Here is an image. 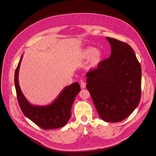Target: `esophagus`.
<instances>
[{
	"label": "esophagus",
	"instance_id": "34e87169",
	"mask_svg": "<svg viewBox=\"0 0 156 156\" xmlns=\"http://www.w3.org/2000/svg\"><path fill=\"white\" fill-rule=\"evenodd\" d=\"M80 87H81V88L82 89H84V88H85V87H86V83L84 82H81V83H80Z\"/></svg>",
	"mask_w": 156,
	"mask_h": 156
}]
</instances>
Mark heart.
Segmentation results:
<instances>
[{"label": "heart", "instance_id": "b5f03b06", "mask_svg": "<svg viewBox=\"0 0 156 156\" xmlns=\"http://www.w3.org/2000/svg\"><path fill=\"white\" fill-rule=\"evenodd\" d=\"M103 57V52L100 50L92 47L85 48L80 55V58L82 59L87 60L89 59V69H94L97 67L102 61Z\"/></svg>", "mask_w": 156, "mask_h": 156}]
</instances>
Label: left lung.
Segmentation results:
<instances>
[{"label": "left lung", "mask_w": 156, "mask_h": 156, "mask_svg": "<svg viewBox=\"0 0 156 156\" xmlns=\"http://www.w3.org/2000/svg\"><path fill=\"white\" fill-rule=\"evenodd\" d=\"M106 40L111 56L87 73V88L100 117L117 122L128 117L139 104L142 71L129 45L109 37Z\"/></svg>", "instance_id": "8db88e82"}]
</instances>
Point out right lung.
<instances>
[{
    "instance_id": "right-lung-1",
    "label": "right lung",
    "mask_w": 156,
    "mask_h": 156,
    "mask_svg": "<svg viewBox=\"0 0 156 156\" xmlns=\"http://www.w3.org/2000/svg\"><path fill=\"white\" fill-rule=\"evenodd\" d=\"M23 55L15 71L14 83L18 101L23 114L36 125L45 130L64 127L71 117L73 103L80 91L79 83L74 82L66 87L50 104L45 106L32 105L23 95L19 85V72Z\"/></svg>"
}]
</instances>
